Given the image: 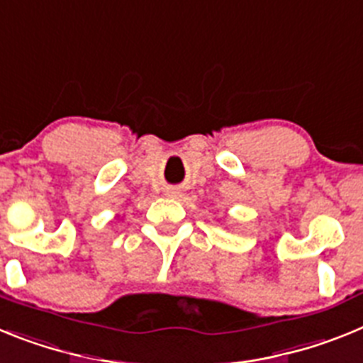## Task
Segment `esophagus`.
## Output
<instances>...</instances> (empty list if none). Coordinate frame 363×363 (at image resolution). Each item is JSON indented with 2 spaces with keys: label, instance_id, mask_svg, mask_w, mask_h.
<instances>
[{
  "label": "esophagus",
  "instance_id": "1",
  "mask_svg": "<svg viewBox=\"0 0 363 363\" xmlns=\"http://www.w3.org/2000/svg\"><path fill=\"white\" fill-rule=\"evenodd\" d=\"M167 194H169V196H172V194H176V191H167Z\"/></svg>",
  "mask_w": 363,
  "mask_h": 363
}]
</instances>
